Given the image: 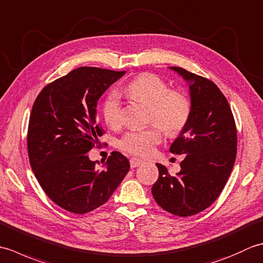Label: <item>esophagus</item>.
Here are the masks:
<instances>
[{
    "mask_svg": "<svg viewBox=\"0 0 263 263\" xmlns=\"http://www.w3.org/2000/svg\"><path fill=\"white\" fill-rule=\"evenodd\" d=\"M142 164H143V160H140V159H138V158H131V159H130V166H131V168H136V167L140 166V165H142Z\"/></svg>",
    "mask_w": 263,
    "mask_h": 263,
    "instance_id": "esophagus-1",
    "label": "esophagus"
}]
</instances>
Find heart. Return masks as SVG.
<instances>
[{
    "mask_svg": "<svg viewBox=\"0 0 263 263\" xmlns=\"http://www.w3.org/2000/svg\"><path fill=\"white\" fill-rule=\"evenodd\" d=\"M128 98L149 106V122H155L167 136H177L190 120L192 106L189 97L180 90H168L167 83L158 76L142 73L123 88ZM103 116L106 124L117 127L121 123L119 97L115 93L105 100ZM161 141V132L157 126L143 130H132L121 139L120 148L138 157H148Z\"/></svg>",
    "mask_w": 263,
    "mask_h": 263,
    "instance_id": "obj_1",
    "label": "heart"
}]
</instances>
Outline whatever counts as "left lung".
I'll return each instance as SVG.
<instances>
[{"label": "left lung", "mask_w": 263, "mask_h": 263, "mask_svg": "<svg viewBox=\"0 0 263 263\" xmlns=\"http://www.w3.org/2000/svg\"><path fill=\"white\" fill-rule=\"evenodd\" d=\"M170 69L187 83L192 106L187 124L170 148L185 158L175 176L156 164L159 176L152 193L164 210L187 217L219 197L235 163L237 135L230 104L214 82L177 66Z\"/></svg>", "instance_id": "8db88e82"}]
</instances>
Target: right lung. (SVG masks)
<instances>
[{
    "label": "right lung",
    "instance_id": "right-lung-1",
    "mask_svg": "<svg viewBox=\"0 0 263 263\" xmlns=\"http://www.w3.org/2000/svg\"><path fill=\"white\" fill-rule=\"evenodd\" d=\"M124 74L78 68L47 85L33 103L27 138L31 168L48 198L73 214L107 202L130 170L119 152L111 153L102 168L87 155L103 135L97 124L98 99Z\"/></svg>",
    "mask_w": 263,
    "mask_h": 263
}]
</instances>
